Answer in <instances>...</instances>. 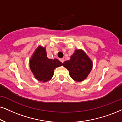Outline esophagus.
Instances as JSON below:
<instances>
[{"mask_svg":"<svg viewBox=\"0 0 122 122\" xmlns=\"http://www.w3.org/2000/svg\"><path fill=\"white\" fill-rule=\"evenodd\" d=\"M60 61H61V62L62 63H64V58H60Z\"/></svg>","mask_w":122,"mask_h":122,"instance_id":"esophagus-1","label":"esophagus"}]
</instances>
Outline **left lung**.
I'll return each instance as SVG.
<instances>
[{
	"label": "left lung",
	"mask_w": 122,
	"mask_h": 122,
	"mask_svg": "<svg viewBox=\"0 0 122 122\" xmlns=\"http://www.w3.org/2000/svg\"><path fill=\"white\" fill-rule=\"evenodd\" d=\"M74 81L81 82L87 78L93 67V62L81 49L75 50L70 60L63 63Z\"/></svg>",
	"instance_id": "obj_1"
}]
</instances>
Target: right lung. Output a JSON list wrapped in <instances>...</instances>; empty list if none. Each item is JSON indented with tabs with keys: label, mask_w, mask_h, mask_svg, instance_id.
Listing matches in <instances>:
<instances>
[{
	"label": "right lung",
	"mask_w": 122,
	"mask_h": 122,
	"mask_svg": "<svg viewBox=\"0 0 122 122\" xmlns=\"http://www.w3.org/2000/svg\"><path fill=\"white\" fill-rule=\"evenodd\" d=\"M30 68L36 79L43 83L50 81L53 76L54 70L62 65L59 60L48 58L46 47L39 45L31 57Z\"/></svg>",
	"instance_id": "right-lung-1"
}]
</instances>
